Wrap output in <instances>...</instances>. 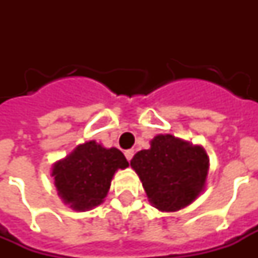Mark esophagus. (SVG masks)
<instances>
[{"label":"esophagus","mask_w":258,"mask_h":258,"mask_svg":"<svg viewBox=\"0 0 258 258\" xmlns=\"http://www.w3.org/2000/svg\"><path fill=\"white\" fill-rule=\"evenodd\" d=\"M134 154H135V151H134V150H127V151H125L124 155H125V158H127V161L130 162L131 159H133Z\"/></svg>","instance_id":"esophagus-1"}]
</instances>
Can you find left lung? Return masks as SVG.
<instances>
[{
  "label": "left lung",
  "mask_w": 258,
  "mask_h": 258,
  "mask_svg": "<svg viewBox=\"0 0 258 258\" xmlns=\"http://www.w3.org/2000/svg\"><path fill=\"white\" fill-rule=\"evenodd\" d=\"M150 202L163 212H175L200 196L206 182L209 159L201 146H192L171 135H158L151 149L131 159Z\"/></svg>",
  "instance_id": "8db88e82"
}]
</instances>
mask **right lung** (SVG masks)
<instances>
[{"mask_svg": "<svg viewBox=\"0 0 258 258\" xmlns=\"http://www.w3.org/2000/svg\"><path fill=\"white\" fill-rule=\"evenodd\" d=\"M127 166L128 162L121 151L107 150L91 141L57 162L52 176L66 204H71L75 210H87L103 202L115 171Z\"/></svg>", "mask_w": 258, "mask_h": 258, "instance_id": "add662e5", "label": "right lung"}]
</instances>
